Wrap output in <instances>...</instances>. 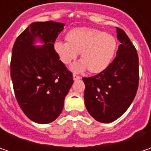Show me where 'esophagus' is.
<instances>
[{"instance_id": "esophagus-1", "label": "esophagus", "mask_w": 151, "mask_h": 151, "mask_svg": "<svg viewBox=\"0 0 151 151\" xmlns=\"http://www.w3.org/2000/svg\"><path fill=\"white\" fill-rule=\"evenodd\" d=\"M81 78L80 76H77V75H76V74H73V79H74V81H76V80H80V79Z\"/></svg>"}]
</instances>
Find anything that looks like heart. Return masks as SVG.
<instances>
[{
  "label": "heart",
  "mask_w": 151,
  "mask_h": 151,
  "mask_svg": "<svg viewBox=\"0 0 151 151\" xmlns=\"http://www.w3.org/2000/svg\"><path fill=\"white\" fill-rule=\"evenodd\" d=\"M65 39L66 42H56L55 50L65 65L71 63L81 54V61L72 66L76 72L87 68L91 73L101 72L111 63L117 49L113 35L95 28H74L68 32Z\"/></svg>",
  "instance_id": "b5f03b06"
}]
</instances>
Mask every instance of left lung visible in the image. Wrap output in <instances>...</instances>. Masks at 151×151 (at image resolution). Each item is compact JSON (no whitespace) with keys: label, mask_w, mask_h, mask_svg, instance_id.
<instances>
[{"label":"left lung","mask_w":151,"mask_h":151,"mask_svg":"<svg viewBox=\"0 0 151 151\" xmlns=\"http://www.w3.org/2000/svg\"><path fill=\"white\" fill-rule=\"evenodd\" d=\"M121 44L116 57L101 72L83 77L85 105L96 121L111 123L121 117L136 95L139 73L134 45L125 32L116 27Z\"/></svg>","instance_id":"8db88e82"}]
</instances>
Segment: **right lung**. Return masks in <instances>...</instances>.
Instances as JSON below:
<instances>
[{
    "label": "right lung",
    "instance_id": "right-lung-1",
    "mask_svg": "<svg viewBox=\"0 0 151 151\" xmlns=\"http://www.w3.org/2000/svg\"><path fill=\"white\" fill-rule=\"evenodd\" d=\"M64 27L53 21L33 22L12 48L11 77L16 99L27 117L38 124H49L60 116L74 81L54 48ZM38 37L44 46L33 45Z\"/></svg>",
    "mask_w": 151,
    "mask_h": 151
}]
</instances>
